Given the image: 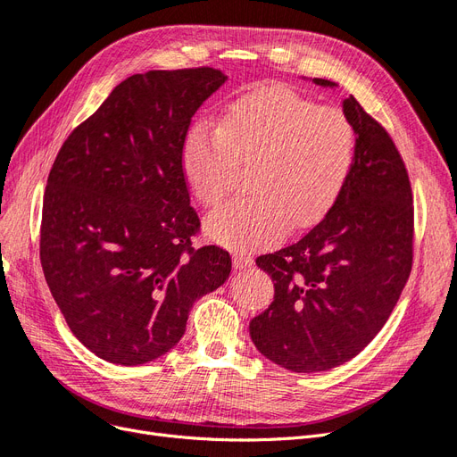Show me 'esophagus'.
<instances>
[{"mask_svg": "<svg viewBox=\"0 0 457 457\" xmlns=\"http://www.w3.org/2000/svg\"><path fill=\"white\" fill-rule=\"evenodd\" d=\"M232 264H234V269H247V266L253 264V257L245 253V251H236L232 257Z\"/></svg>", "mask_w": 457, "mask_h": 457, "instance_id": "esophagus-1", "label": "esophagus"}]
</instances>
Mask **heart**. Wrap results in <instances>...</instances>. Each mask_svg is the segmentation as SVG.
Wrapping results in <instances>:
<instances>
[{"label": "heart", "instance_id": "heart-1", "mask_svg": "<svg viewBox=\"0 0 457 457\" xmlns=\"http://www.w3.org/2000/svg\"><path fill=\"white\" fill-rule=\"evenodd\" d=\"M355 159V129L342 109L272 87L236 100L219 127L198 122L183 145L196 200L217 206L238 164L253 191L208 215L206 232L232 247L266 245L287 228L318 223L340 198Z\"/></svg>", "mask_w": 457, "mask_h": 457}]
</instances>
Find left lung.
I'll list each match as a JSON object with an SVG mask.
<instances>
[{
  "instance_id": "1",
  "label": "left lung",
  "mask_w": 457,
  "mask_h": 457,
  "mask_svg": "<svg viewBox=\"0 0 457 457\" xmlns=\"http://www.w3.org/2000/svg\"><path fill=\"white\" fill-rule=\"evenodd\" d=\"M342 109L355 129V159L340 198L301 240L257 257L274 301L251 320L249 335L266 359L293 372L355 357L386 325L412 270L414 206L403 156L353 96Z\"/></svg>"
}]
</instances>
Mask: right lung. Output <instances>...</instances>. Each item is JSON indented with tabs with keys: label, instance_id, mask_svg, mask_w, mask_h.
<instances>
[{
	"label": "right lung",
	"instance_id": "add662e5",
	"mask_svg": "<svg viewBox=\"0 0 457 457\" xmlns=\"http://www.w3.org/2000/svg\"><path fill=\"white\" fill-rule=\"evenodd\" d=\"M227 81L213 68L124 79L68 136L46 179L39 257L66 323L104 361L136 367L181 340L196 298L227 281L217 245H193L183 145Z\"/></svg>",
	"mask_w": 457,
	"mask_h": 457
}]
</instances>
